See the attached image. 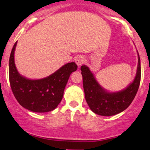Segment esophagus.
<instances>
[{
  "instance_id": "obj_1",
  "label": "esophagus",
  "mask_w": 150,
  "mask_h": 150,
  "mask_svg": "<svg viewBox=\"0 0 150 150\" xmlns=\"http://www.w3.org/2000/svg\"><path fill=\"white\" fill-rule=\"evenodd\" d=\"M84 61H85V58L81 56H77V57L75 58V63H76L78 67H80L81 65L83 64Z\"/></svg>"
}]
</instances>
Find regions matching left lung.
Listing matches in <instances>:
<instances>
[{
  "label": "left lung",
  "mask_w": 150,
  "mask_h": 150,
  "mask_svg": "<svg viewBox=\"0 0 150 150\" xmlns=\"http://www.w3.org/2000/svg\"><path fill=\"white\" fill-rule=\"evenodd\" d=\"M138 63L134 80L128 87L117 92H109L97 82L89 67L81 66L86 101L94 113L111 116L118 114L130 106L135 98L140 82L141 68L138 52Z\"/></svg>",
  "instance_id": "obj_1"
}]
</instances>
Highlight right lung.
Masks as SVG:
<instances>
[{
    "label": "right lung",
    "mask_w": 150,
    "mask_h": 150,
    "mask_svg": "<svg viewBox=\"0 0 150 150\" xmlns=\"http://www.w3.org/2000/svg\"><path fill=\"white\" fill-rule=\"evenodd\" d=\"M13 46L9 60V79L12 91L22 107L37 113L54 110L63 99V92L69 77L77 69L75 62L68 63L56 72L42 79L32 80L20 75L15 63Z\"/></svg>",
    "instance_id": "1"
}]
</instances>
